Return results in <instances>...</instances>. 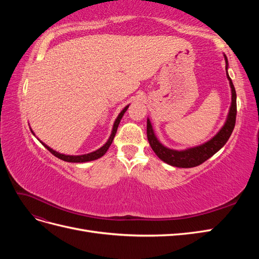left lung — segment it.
<instances>
[{"label": "left lung", "mask_w": 259, "mask_h": 259, "mask_svg": "<svg viewBox=\"0 0 259 259\" xmlns=\"http://www.w3.org/2000/svg\"><path fill=\"white\" fill-rule=\"evenodd\" d=\"M225 59H226V64L228 65V60H227L226 56H225ZM227 67L228 66H226V69ZM227 77H228V80L230 82L231 93H232V103H231L228 119H227L224 127L218 132V134L214 138H211L209 142L205 143L204 145L188 149V150H185V151L170 150V149L165 148L159 143V140L154 136L150 121L147 120L148 142L150 144L152 150L162 161L176 167H185V168L194 167V166L200 165V164H202L203 162H205L207 159L210 158L211 155H214L219 149H222L225 146L227 140L229 139V137L232 134L234 125H236V117H237L236 90H234V86L232 84V81L230 79L228 72H227Z\"/></svg>", "instance_id": "8db88e82"}]
</instances>
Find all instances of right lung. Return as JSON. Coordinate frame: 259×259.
<instances>
[{
	"label": "right lung",
	"instance_id": "1",
	"mask_svg": "<svg viewBox=\"0 0 259 259\" xmlns=\"http://www.w3.org/2000/svg\"><path fill=\"white\" fill-rule=\"evenodd\" d=\"M127 108H128V106L125 107V108L123 109V110L121 111V113L119 114V116L116 117V120H115L114 125H113V128H112V134H111L110 138L108 139V142H107L103 147H101L100 149H98V150L94 151V152H92V153L83 154V155H66V154H61V153H58V152H56V151H54L53 149H51L49 146H46V145L43 144L42 142H41V143L43 144V146H44L46 149H48V150H49L52 154H54L55 156H57L58 159H60V160H62V161H66V162L82 163V162H89V161H93V160L99 159L100 156H103V155L107 152L109 147H110V145L112 144V140H113V138H114V136H115V133H116L117 126H119V124H120V121H121V119H122V116H123V114L125 113V111L127 110ZM32 133H33V132H32Z\"/></svg>",
	"mask_w": 259,
	"mask_h": 259
}]
</instances>
